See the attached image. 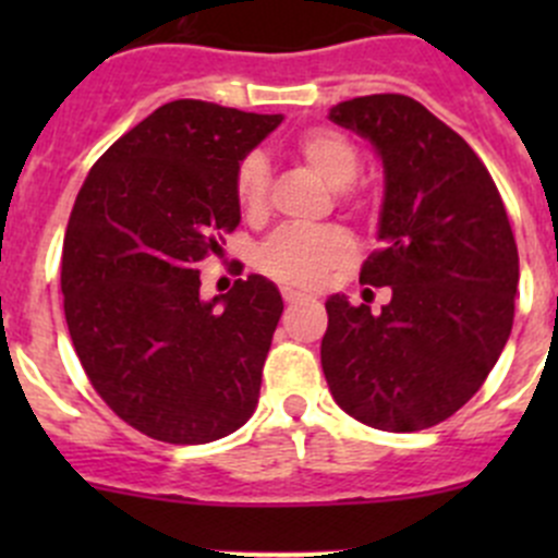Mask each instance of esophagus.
<instances>
[{"mask_svg": "<svg viewBox=\"0 0 558 558\" xmlns=\"http://www.w3.org/2000/svg\"><path fill=\"white\" fill-rule=\"evenodd\" d=\"M283 300L286 305H296V302L307 300V294H302V291H294V289H283Z\"/></svg>", "mask_w": 558, "mask_h": 558, "instance_id": "1", "label": "esophagus"}]
</instances>
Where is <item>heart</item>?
<instances>
[{
    "instance_id": "1",
    "label": "heart",
    "mask_w": 558,
    "mask_h": 558,
    "mask_svg": "<svg viewBox=\"0 0 558 558\" xmlns=\"http://www.w3.org/2000/svg\"><path fill=\"white\" fill-rule=\"evenodd\" d=\"M294 150L326 185L342 191L359 172V150L342 132L329 126L305 129L294 137ZM238 202L247 218H262L269 202V167L262 154H247L234 174ZM353 243L342 229H280L256 253V267L275 283L315 289L335 269L345 267Z\"/></svg>"
}]
</instances>
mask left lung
Masks as SVG:
<instances>
[{
	"label": "left lung",
	"instance_id": "1",
	"mask_svg": "<svg viewBox=\"0 0 558 558\" xmlns=\"http://www.w3.org/2000/svg\"><path fill=\"white\" fill-rule=\"evenodd\" d=\"M329 121L367 140L384 165L380 251L362 283L391 286V302L373 313L331 294L320 367L335 402L362 424L429 429L470 402L508 345L513 229L475 150L415 99H348Z\"/></svg>",
	"mask_w": 558,
	"mask_h": 558
}]
</instances>
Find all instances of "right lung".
Wrapping results in <instances>:
<instances>
[{
  "label": "right lung",
  "instance_id": "obj_1",
  "mask_svg": "<svg viewBox=\"0 0 558 558\" xmlns=\"http://www.w3.org/2000/svg\"><path fill=\"white\" fill-rule=\"evenodd\" d=\"M280 121L174 99L107 148L72 207L61 253L72 345L112 413L154 440H221L258 404L278 286L247 275L202 300L196 267L240 227L234 174Z\"/></svg>",
  "mask_w": 558,
  "mask_h": 558
}]
</instances>
